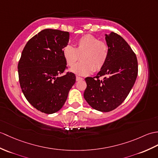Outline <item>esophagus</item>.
I'll return each mask as SVG.
<instances>
[{"label": "esophagus", "mask_w": 158, "mask_h": 158, "mask_svg": "<svg viewBox=\"0 0 158 158\" xmlns=\"http://www.w3.org/2000/svg\"><path fill=\"white\" fill-rule=\"evenodd\" d=\"M83 79L81 78V77H77V76L76 77V81H79L83 80Z\"/></svg>", "instance_id": "obj_1"}]
</instances>
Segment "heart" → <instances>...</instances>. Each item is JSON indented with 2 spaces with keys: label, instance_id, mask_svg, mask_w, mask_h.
<instances>
[{
  "label": "heart",
  "instance_id": "1",
  "mask_svg": "<svg viewBox=\"0 0 158 158\" xmlns=\"http://www.w3.org/2000/svg\"><path fill=\"white\" fill-rule=\"evenodd\" d=\"M76 48L70 44L62 49V56L67 64L71 67L81 55V61L73 65L70 71L79 76H85L94 71H98L107 62L109 48L108 45L95 36L86 34L77 40Z\"/></svg>",
  "mask_w": 158,
  "mask_h": 158
}]
</instances>
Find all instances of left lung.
<instances>
[{
    "instance_id": "8db88e82",
    "label": "left lung",
    "mask_w": 158,
    "mask_h": 158,
    "mask_svg": "<svg viewBox=\"0 0 158 158\" xmlns=\"http://www.w3.org/2000/svg\"><path fill=\"white\" fill-rule=\"evenodd\" d=\"M109 48L107 62L96 77L85 79L84 98L91 107L110 112L123 103L133 87L138 74L137 56L130 46L114 32L105 34ZM104 76L102 80L98 79Z\"/></svg>"
}]
</instances>
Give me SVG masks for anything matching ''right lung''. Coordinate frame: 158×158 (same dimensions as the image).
<instances>
[{"label":"right lung","instance_id":"right-lung-1","mask_svg":"<svg viewBox=\"0 0 158 158\" xmlns=\"http://www.w3.org/2000/svg\"><path fill=\"white\" fill-rule=\"evenodd\" d=\"M69 33L45 29L29 40L18 64L21 90L38 110L53 114L60 110L74 85V73H67L62 49L68 44Z\"/></svg>","mask_w":158,"mask_h":158}]
</instances>
